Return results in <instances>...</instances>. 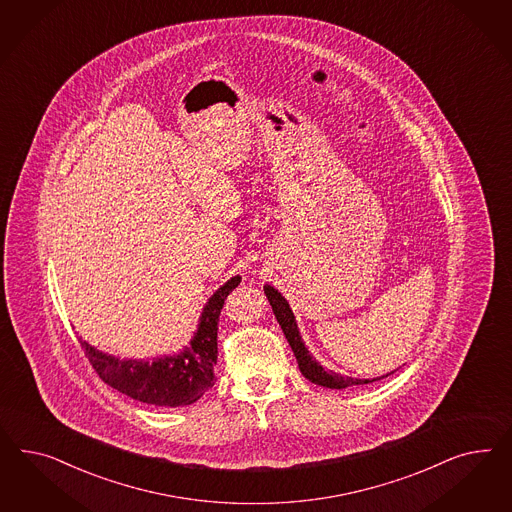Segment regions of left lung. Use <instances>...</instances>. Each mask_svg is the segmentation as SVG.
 Returning <instances> with one entry per match:
<instances>
[{
	"label": "left lung",
	"mask_w": 512,
	"mask_h": 512,
	"mask_svg": "<svg viewBox=\"0 0 512 512\" xmlns=\"http://www.w3.org/2000/svg\"><path fill=\"white\" fill-rule=\"evenodd\" d=\"M264 295L268 298V302H270V306L274 310V315L278 319L279 326H281L285 338H287L293 353H295L300 372H302L306 379H310L311 383L326 388H347L353 387V385H368V383L379 381V379L390 375V373H387V375L377 377V379H355V377H345V375H340V373L328 372L315 358L311 357L310 351L306 349L304 341H302L300 334H298L295 315H293V311L289 308V302L270 285L264 287Z\"/></svg>",
	"instance_id": "obj_1"
}]
</instances>
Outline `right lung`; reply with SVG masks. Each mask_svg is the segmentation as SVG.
Returning <instances> with one entry per match:
<instances>
[{
  "label": "right lung",
  "mask_w": 512,
  "mask_h": 512,
  "mask_svg": "<svg viewBox=\"0 0 512 512\" xmlns=\"http://www.w3.org/2000/svg\"><path fill=\"white\" fill-rule=\"evenodd\" d=\"M240 276L229 279L208 300L202 311L201 325L186 347L176 357L144 360H120L99 353L90 343L82 341L80 347L90 360L95 373L125 396L152 405L182 407L202 398L208 388L214 387V366L217 362V325L225 298L238 287Z\"/></svg>",
  "instance_id": "add662e5"
}]
</instances>
